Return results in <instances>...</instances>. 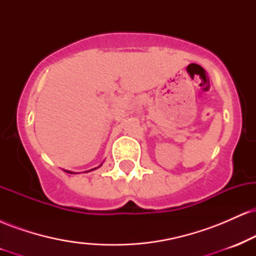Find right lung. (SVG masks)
<instances>
[{
    "label": "right lung",
    "mask_w": 256,
    "mask_h": 256,
    "mask_svg": "<svg viewBox=\"0 0 256 256\" xmlns=\"http://www.w3.org/2000/svg\"><path fill=\"white\" fill-rule=\"evenodd\" d=\"M70 173H72V172H70Z\"/></svg>",
    "instance_id": "1"
}]
</instances>
